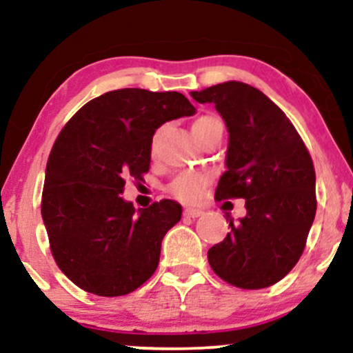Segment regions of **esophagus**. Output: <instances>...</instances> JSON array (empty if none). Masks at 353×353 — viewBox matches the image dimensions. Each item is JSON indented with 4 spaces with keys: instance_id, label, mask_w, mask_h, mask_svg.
<instances>
[{
    "instance_id": "34e87169",
    "label": "esophagus",
    "mask_w": 353,
    "mask_h": 353,
    "mask_svg": "<svg viewBox=\"0 0 353 353\" xmlns=\"http://www.w3.org/2000/svg\"><path fill=\"white\" fill-rule=\"evenodd\" d=\"M203 210H199V208H186L184 210V215L186 216H191V219H196V216H201L203 215Z\"/></svg>"
}]
</instances>
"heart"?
<instances>
[{
  "instance_id": "obj_1",
  "label": "heart",
  "mask_w": 353,
  "mask_h": 353,
  "mask_svg": "<svg viewBox=\"0 0 353 353\" xmlns=\"http://www.w3.org/2000/svg\"><path fill=\"white\" fill-rule=\"evenodd\" d=\"M219 123L220 121L216 119V117L201 116L199 119H196V123L193 124V130L194 128L210 126V124H219ZM159 137H160V130H157L154 138H152V150H155ZM208 183H210L208 172H193V170H188V172H181L179 176L174 177L172 183L169 184V193L184 203H194L201 198L203 190H205V186Z\"/></svg>"
}]
</instances>
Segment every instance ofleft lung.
Here are the masks:
<instances>
[{"mask_svg": "<svg viewBox=\"0 0 353 353\" xmlns=\"http://www.w3.org/2000/svg\"><path fill=\"white\" fill-rule=\"evenodd\" d=\"M191 97L215 105L229 131L215 198L245 199V215H227L232 230L208 249L210 266L239 288L273 285L299 261L314 222L311 155L283 110L251 85L223 81Z\"/></svg>", "mask_w": 353, "mask_h": 353, "instance_id": "1", "label": "left lung"}]
</instances>
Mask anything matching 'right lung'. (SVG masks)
I'll return each mask as SVG.
<instances>
[{
    "mask_svg": "<svg viewBox=\"0 0 353 353\" xmlns=\"http://www.w3.org/2000/svg\"><path fill=\"white\" fill-rule=\"evenodd\" d=\"M179 92L121 88L83 105L59 133L42 191V220L59 270L102 297L126 295L155 273L167 230L183 215L174 199L134 208L126 177L141 181L163 123L193 116Z\"/></svg>",
    "mask_w": 353,
    "mask_h": 353,
    "instance_id": "1",
    "label": "right lung"
}]
</instances>
